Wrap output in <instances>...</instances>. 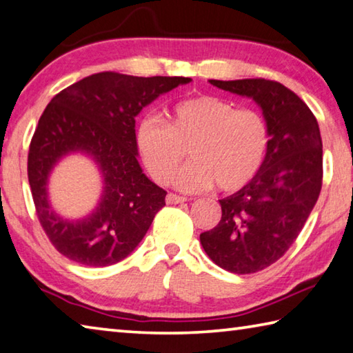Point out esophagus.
Listing matches in <instances>:
<instances>
[{"label": "esophagus", "instance_id": "34e87169", "mask_svg": "<svg viewBox=\"0 0 353 353\" xmlns=\"http://www.w3.org/2000/svg\"><path fill=\"white\" fill-rule=\"evenodd\" d=\"M165 201L169 203V205H178V203H184V201H188V199L186 196H180V195H176V194H167V196H165Z\"/></svg>", "mask_w": 353, "mask_h": 353}]
</instances>
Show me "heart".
Listing matches in <instances>:
<instances>
[{"mask_svg":"<svg viewBox=\"0 0 353 353\" xmlns=\"http://www.w3.org/2000/svg\"><path fill=\"white\" fill-rule=\"evenodd\" d=\"M270 142L261 111L215 96L184 99L173 105L167 123L145 117L136 128V147L154 181H169L188 150L192 159L173 178L186 192L214 184L223 192L245 188L263 167Z\"/></svg>","mask_w":353,"mask_h":353,"instance_id":"obj_1","label":"heart"}]
</instances>
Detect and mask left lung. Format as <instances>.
<instances>
[{
  "label": "left lung",
  "mask_w": 353,
  "mask_h": 353,
  "mask_svg": "<svg viewBox=\"0 0 353 353\" xmlns=\"http://www.w3.org/2000/svg\"><path fill=\"white\" fill-rule=\"evenodd\" d=\"M261 105L271 133L257 176L220 200L221 220L200 234L206 254L236 274L262 271L298 239L323 188V139L312 110L292 90L267 79L209 80Z\"/></svg>",
  "instance_id": "obj_1"
}]
</instances>
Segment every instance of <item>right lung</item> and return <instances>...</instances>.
I'll return each instance as SVG.
<instances>
[{
	"label": "right lung",
	"instance_id": "right-lung-1",
	"mask_svg": "<svg viewBox=\"0 0 353 353\" xmlns=\"http://www.w3.org/2000/svg\"><path fill=\"white\" fill-rule=\"evenodd\" d=\"M190 80L105 71L70 85L48 103L30 139L28 178L37 217L60 254L86 267H108L144 239L167 192L148 180L136 159L134 117L159 94ZM71 151L92 156L105 184L95 212L79 222L60 219L46 195L48 172Z\"/></svg>",
	"mask_w": 353,
	"mask_h": 353
}]
</instances>
